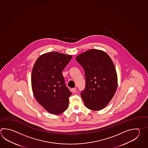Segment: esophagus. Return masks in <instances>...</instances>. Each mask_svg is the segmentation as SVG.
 <instances>
[{"mask_svg":"<svg viewBox=\"0 0 148 148\" xmlns=\"http://www.w3.org/2000/svg\"><path fill=\"white\" fill-rule=\"evenodd\" d=\"M72 91L73 92V93H76V91H77V89L76 88H73L72 89Z\"/></svg>","mask_w":148,"mask_h":148,"instance_id":"esophagus-1","label":"esophagus"}]
</instances>
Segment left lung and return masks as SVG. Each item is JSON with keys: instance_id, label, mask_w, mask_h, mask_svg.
I'll return each mask as SVG.
<instances>
[{"instance_id": "left-lung-1", "label": "left lung", "mask_w": 148, "mask_h": 148, "mask_svg": "<svg viewBox=\"0 0 148 148\" xmlns=\"http://www.w3.org/2000/svg\"><path fill=\"white\" fill-rule=\"evenodd\" d=\"M76 60L84 70L85 88L81 93L85 106L93 111L104 109L112 100L118 86L114 65L108 54L91 49Z\"/></svg>"}]
</instances>
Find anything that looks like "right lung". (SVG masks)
<instances>
[{"instance_id": "obj_1", "label": "right lung", "mask_w": 148, "mask_h": 148, "mask_svg": "<svg viewBox=\"0 0 148 148\" xmlns=\"http://www.w3.org/2000/svg\"><path fill=\"white\" fill-rule=\"evenodd\" d=\"M72 56L56 51L40 56L32 73V88L36 100L53 114L63 113L68 108L71 92L65 85L62 71Z\"/></svg>"}]
</instances>
